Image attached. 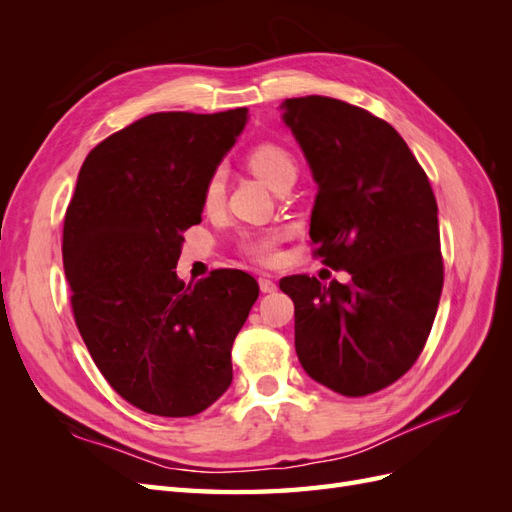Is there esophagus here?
Segmentation results:
<instances>
[{
  "mask_svg": "<svg viewBox=\"0 0 512 512\" xmlns=\"http://www.w3.org/2000/svg\"><path fill=\"white\" fill-rule=\"evenodd\" d=\"M258 284H260V290H262V292H273V290L277 288L275 282L271 280L269 275H260V277H258Z\"/></svg>",
  "mask_w": 512,
  "mask_h": 512,
  "instance_id": "34e87169",
  "label": "esophagus"
}]
</instances>
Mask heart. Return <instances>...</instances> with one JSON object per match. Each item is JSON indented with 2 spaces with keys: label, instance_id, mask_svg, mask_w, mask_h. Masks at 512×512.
<instances>
[{
  "label": "heart",
  "instance_id": "1",
  "mask_svg": "<svg viewBox=\"0 0 512 512\" xmlns=\"http://www.w3.org/2000/svg\"><path fill=\"white\" fill-rule=\"evenodd\" d=\"M245 162L252 168V173L271 185L273 190L284 179L297 177V162H294L292 153L277 143H258L247 151ZM224 194V170L215 168L205 179L203 190H200V205H203L205 211L220 209L224 203ZM282 237V232H254V235H245L241 241V252L254 262H260V265H271L277 256V243L282 241Z\"/></svg>",
  "mask_w": 512,
  "mask_h": 512
}]
</instances>
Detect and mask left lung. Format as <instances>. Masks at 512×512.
Here are the masks:
<instances>
[{
  "instance_id": "8db88e82",
  "label": "left lung",
  "mask_w": 512,
  "mask_h": 512,
  "mask_svg": "<svg viewBox=\"0 0 512 512\" xmlns=\"http://www.w3.org/2000/svg\"><path fill=\"white\" fill-rule=\"evenodd\" d=\"M284 121L318 183L314 256L350 282L290 275L294 346L316 382L365 397L421 356L438 312L444 265L438 203L404 138L365 108L327 96L288 98Z\"/></svg>"
}]
</instances>
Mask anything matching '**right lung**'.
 Returning <instances> with one entry per match:
<instances>
[{
	"label": "right lung",
	"mask_w": 512,
	"mask_h": 512,
	"mask_svg": "<svg viewBox=\"0 0 512 512\" xmlns=\"http://www.w3.org/2000/svg\"><path fill=\"white\" fill-rule=\"evenodd\" d=\"M247 108L153 113L85 158L64 218L74 322L100 374L134 408L194 416L230 386V350L258 282L215 269L177 273L183 230L200 224V190L235 145Z\"/></svg>",
	"instance_id": "right-lung-1"
}]
</instances>
